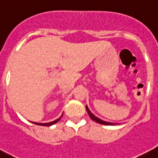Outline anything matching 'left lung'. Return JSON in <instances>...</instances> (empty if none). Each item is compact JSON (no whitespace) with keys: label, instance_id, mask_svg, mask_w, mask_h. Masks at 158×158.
<instances>
[{"label":"left lung","instance_id":"obj_1","mask_svg":"<svg viewBox=\"0 0 158 158\" xmlns=\"http://www.w3.org/2000/svg\"><path fill=\"white\" fill-rule=\"evenodd\" d=\"M86 110L87 112H88V115H89L90 118H91L92 120H94V121H95L96 123H100V124H102V125H107V126H112V125H116L115 123H109V122H106V121H103V120H102L101 118H98V117H96L95 115H94V114L92 113V112H91V111L89 110V109H88V106H86Z\"/></svg>","mask_w":158,"mask_h":158}]
</instances>
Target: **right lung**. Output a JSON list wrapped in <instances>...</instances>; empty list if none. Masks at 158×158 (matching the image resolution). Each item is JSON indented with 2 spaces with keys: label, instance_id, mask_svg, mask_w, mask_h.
I'll return each instance as SVG.
<instances>
[{
  "label": "right lung",
  "instance_id": "right-lung-1",
  "mask_svg": "<svg viewBox=\"0 0 158 158\" xmlns=\"http://www.w3.org/2000/svg\"><path fill=\"white\" fill-rule=\"evenodd\" d=\"M62 116H63V114H62V115H61V116L60 117V118H57V119L54 120V121H52V122H50V123H34V122H33V123H35V124H36V125L44 126V127H50V126L53 125V124H55V123H58V122H59L60 120L61 117H62Z\"/></svg>",
  "mask_w": 158,
  "mask_h": 158
}]
</instances>
